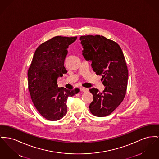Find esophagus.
Wrapping results in <instances>:
<instances>
[{"label": "esophagus", "mask_w": 159, "mask_h": 159, "mask_svg": "<svg viewBox=\"0 0 159 159\" xmlns=\"http://www.w3.org/2000/svg\"><path fill=\"white\" fill-rule=\"evenodd\" d=\"M80 91H82V92H87L88 91V88H80Z\"/></svg>", "instance_id": "1"}]
</instances>
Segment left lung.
I'll return each instance as SVG.
<instances>
[{
  "label": "left lung",
  "instance_id": "1",
  "mask_svg": "<svg viewBox=\"0 0 159 159\" xmlns=\"http://www.w3.org/2000/svg\"><path fill=\"white\" fill-rule=\"evenodd\" d=\"M80 40L83 56L92 62L93 71L102 76L105 86L102 93L89 89L93 97L89 110L96 116H107L121 103L126 93L129 73L124 54L116 43L103 36H82Z\"/></svg>",
  "mask_w": 159,
  "mask_h": 159
}]
</instances>
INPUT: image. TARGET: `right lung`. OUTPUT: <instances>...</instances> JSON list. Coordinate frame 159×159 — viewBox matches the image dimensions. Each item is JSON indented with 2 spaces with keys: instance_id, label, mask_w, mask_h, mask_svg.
Listing matches in <instances>:
<instances>
[{
  "instance_id": "obj_1",
  "label": "right lung",
  "mask_w": 159,
  "mask_h": 159,
  "mask_svg": "<svg viewBox=\"0 0 159 159\" xmlns=\"http://www.w3.org/2000/svg\"><path fill=\"white\" fill-rule=\"evenodd\" d=\"M77 39L56 36L38 46L29 68L28 88L39 113L50 121L62 118L67 112L66 101L79 92V88H59L57 79L67 73L64 61L68 46Z\"/></svg>"
}]
</instances>
